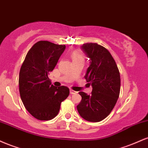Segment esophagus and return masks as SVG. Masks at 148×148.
<instances>
[{
    "mask_svg": "<svg viewBox=\"0 0 148 148\" xmlns=\"http://www.w3.org/2000/svg\"><path fill=\"white\" fill-rule=\"evenodd\" d=\"M70 93H71V94H72V95H73V94H76V93H77V92L73 90H70Z\"/></svg>",
    "mask_w": 148,
    "mask_h": 148,
    "instance_id": "obj_1",
    "label": "esophagus"
}]
</instances>
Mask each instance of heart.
I'll return each instance as SVG.
<instances>
[{
	"label": "heart",
	"mask_w": 148,
	"mask_h": 148,
	"mask_svg": "<svg viewBox=\"0 0 148 148\" xmlns=\"http://www.w3.org/2000/svg\"><path fill=\"white\" fill-rule=\"evenodd\" d=\"M72 61L75 60H84V54L82 53V52L80 51H74L72 52Z\"/></svg>",
	"instance_id": "obj_1"
}]
</instances>
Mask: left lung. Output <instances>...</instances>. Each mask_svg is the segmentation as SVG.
Here are the masks:
<instances>
[{"mask_svg": "<svg viewBox=\"0 0 148 148\" xmlns=\"http://www.w3.org/2000/svg\"><path fill=\"white\" fill-rule=\"evenodd\" d=\"M90 60L85 79L92 86L90 95L79 92V113L89 122H100L111 113L120 95V75L115 61L105 47L97 43L83 45Z\"/></svg>", "mask_w": 148, "mask_h": 148, "instance_id": "left-lung-1", "label": "left lung"}]
</instances>
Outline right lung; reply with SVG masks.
<instances>
[{"instance_id": "add662e5", "label": "right lung", "mask_w": 148, "mask_h": 148, "mask_svg": "<svg viewBox=\"0 0 148 148\" xmlns=\"http://www.w3.org/2000/svg\"><path fill=\"white\" fill-rule=\"evenodd\" d=\"M65 47L49 41L37 42L27 53L20 69L18 86L21 101L27 111L37 120L55 118L61 102L69 95L68 88L56 87L48 77Z\"/></svg>"}]
</instances>
